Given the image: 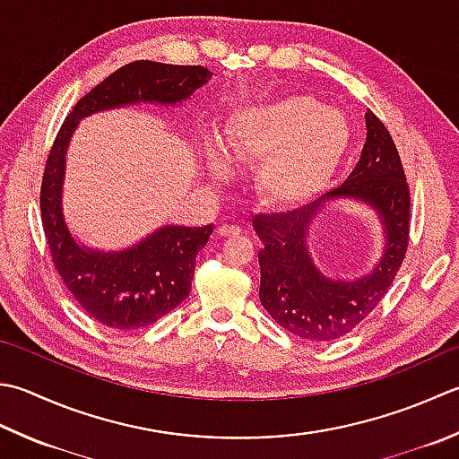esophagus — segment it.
Wrapping results in <instances>:
<instances>
[{
  "instance_id": "34e87169",
  "label": "esophagus",
  "mask_w": 459,
  "mask_h": 459,
  "mask_svg": "<svg viewBox=\"0 0 459 459\" xmlns=\"http://www.w3.org/2000/svg\"><path fill=\"white\" fill-rule=\"evenodd\" d=\"M240 232H242V229L237 227V224H221L217 235L227 238V237H237V235H240Z\"/></svg>"
}]
</instances>
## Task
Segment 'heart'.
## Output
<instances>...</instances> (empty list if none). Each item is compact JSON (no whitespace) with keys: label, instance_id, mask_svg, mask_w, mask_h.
<instances>
[{"label":"heart","instance_id":"heart-1","mask_svg":"<svg viewBox=\"0 0 459 459\" xmlns=\"http://www.w3.org/2000/svg\"><path fill=\"white\" fill-rule=\"evenodd\" d=\"M348 139L342 115L328 111L310 95H284L232 113L224 143L214 134L206 137V157L219 177H227L235 163H258V199L289 209L326 186L342 163Z\"/></svg>","mask_w":459,"mask_h":459}]
</instances>
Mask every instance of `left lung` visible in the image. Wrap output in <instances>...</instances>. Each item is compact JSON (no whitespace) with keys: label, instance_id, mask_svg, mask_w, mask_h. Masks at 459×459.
<instances>
[{"label":"left lung","instance_id":"1","mask_svg":"<svg viewBox=\"0 0 459 459\" xmlns=\"http://www.w3.org/2000/svg\"><path fill=\"white\" fill-rule=\"evenodd\" d=\"M360 160L342 186L290 212L256 214L253 227L263 242L258 253L260 302L278 326L308 342H332L352 332L388 292L408 253L410 185L390 131L366 113ZM336 198L364 200L379 211L386 247L372 275L358 281H330L311 264L306 232L322 205Z\"/></svg>","mask_w":459,"mask_h":459}]
</instances>
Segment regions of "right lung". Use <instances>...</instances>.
Listing matches in <instances>:
<instances>
[{"mask_svg":"<svg viewBox=\"0 0 459 459\" xmlns=\"http://www.w3.org/2000/svg\"><path fill=\"white\" fill-rule=\"evenodd\" d=\"M201 65L133 61L119 67L75 103L48 155L41 181V222L56 271L77 304L95 322L117 330L145 328L163 318L191 292L199 250L212 235L206 227H165L121 253L81 248L61 212L65 151L79 119L95 111L149 103H178L211 81Z\"/></svg>","mask_w":459,"mask_h":459,"instance_id":"right-lung-1","label":"right lung"}]
</instances>
